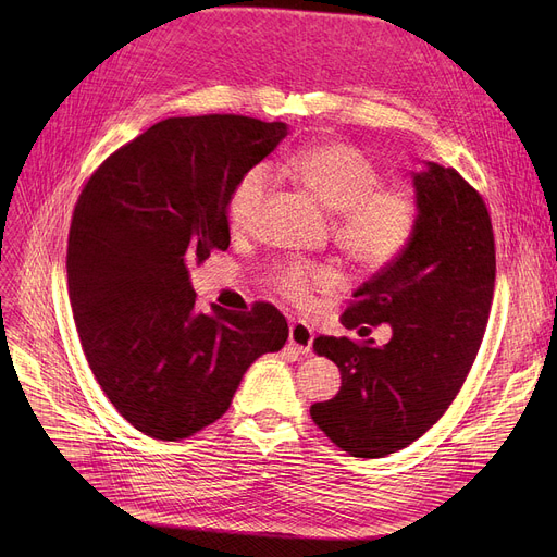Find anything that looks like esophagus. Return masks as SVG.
<instances>
[{"instance_id": "esophagus-1", "label": "esophagus", "mask_w": 557, "mask_h": 557, "mask_svg": "<svg viewBox=\"0 0 557 557\" xmlns=\"http://www.w3.org/2000/svg\"><path fill=\"white\" fill-rule=\"evenodd\" d=\"M288 343L294 345L300 355L311 352V343H313V330L305 323V320H294L288 325Z\"/></svg>"}]
</instances>
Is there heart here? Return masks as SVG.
<instances>
[{
  "instance_id": "heart-1",
  "label": "heart",
  "mask_w": 557,
  "mask_h": 557,
  "mask_svg": "<svg viewBox=\"0 0 557 557\" xmlns=\"http://www.w3.org/2000/svg\"><path fill=\"white\" fill-rule=\"evenodd\" d=\"M284 171L336 214V244L359 269H386L411 242L418 225L413 198L401 189L382 187V173L355 146L307 144L286 158ZM269 189L267 166L257 164L242 175L227 200V221L234 232L252 227ZM271 282L284 298L305 305L313 286H334L336 273L327 267L286 263L273 271Z\"/></svg>"
}]
</instances>
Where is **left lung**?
Instances as JSON below:
<instances>
[{"instance_id": "8db88e82", "label": "left lung", "mask_w": 557, "mask_h": 557, "mask_svg": "<svg viewBox=\"0 0 557 557\" xmlns=\"http://www.w3.org/2000/svg\"><path fill=\"white\" fill-rule=\"evenodd\" d=\"M411 242L341 315L347 330L388 323L391 341L313 338L315 352L338 366L341 391L311 404V418L357 458L404 449L443 418L476 359L492 305L496 259L483 198L435 162L411 171Z\"/></svg>"}]
</instances>
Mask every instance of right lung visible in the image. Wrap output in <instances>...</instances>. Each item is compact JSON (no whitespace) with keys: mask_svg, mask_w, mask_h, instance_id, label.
Segmentation results:
<instances>
[{"mask_svg":"<svg viewBox=\"0 0 557 557\" xmlns=\"http://www.w3.org/2000/svg\"><path fill=\"white\" fill-rule=\"evenodd\" d=\"M239 114L171 116L112 153L81 191L67 284L78 338L106 397L156 441L216 422L246 370L288 338L273 305L196 309L189 280L227 250V200L286 137Z\"/></svg>","mask_w":557,"mask_h":557,"instance_id":"1","label":"right lung"}]
</instances>
